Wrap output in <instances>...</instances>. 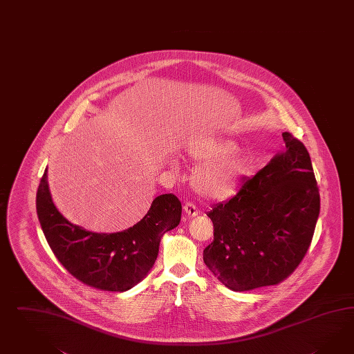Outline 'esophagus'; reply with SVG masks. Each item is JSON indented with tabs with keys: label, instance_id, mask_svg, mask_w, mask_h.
Listing matches in <instances>:
<instances>
[{
	"label": "esophagus",
	"instance_id": "34e87169",
	"mask_svg": "<svg viewBox=\"0 0 354 354\" xmlns=\"http://www.w3.org/2000/svg\"><path fill=\"white\" fill-rule=\"evenodd\" d=\"M184 212L189 216V218H194L198 215V210H197V206L193 203V202H187L184 205Z\"/></svg>",
	"mask_w": 354,
	"mask_h": 354
}]
</instances>
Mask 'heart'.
<instances>
[{"instance_id":"heart-1","label":"heart","mask_w":354,"mask_h":354,"mask_svg":"<svg viewBox=\"0 0 354 354\" xmlns=\"http://www.w3.org/2000/svg\"><path fill=\"white\" fill-rule=\"evenodd\" d=\"M239 144L224 138L193 136L185 140L183 152L200 161L189 178L194 192L210 201L233 197L252 167L249 156L239 154Z\"/></svg>"}]
</instances>
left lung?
I'll return each instance as SVG.
<instances>
[{
  "label": "left lung",
  "instance_id": "1",
  "mask_svg": "<svg viewBox=\"0 0 354 354\" xmlns=\"http://www.w3.org/2000/svg\"><path fill=\"white\" fill-rule=\"evenodd\" d=\"M285 151L230 201L207 212L214 241L203 261L232 291L277 285L306 257L319 215V192L304 144L283 133Z\"/></svg>",
  "mask_w": 354,
  "mask_h": 354
}]
</instances>
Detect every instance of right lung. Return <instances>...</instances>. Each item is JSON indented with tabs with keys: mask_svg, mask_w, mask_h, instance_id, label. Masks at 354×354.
<instances>
[{
	"mask_svg": "<svg viewBox=\"0 0 354 354\" xmlns=\"http://www.w3.org/2000/svg\"><path fill=\"white\" fill-rule=\"evenodd\" d=\"M39 224L60 264L87 286L122 292L143 279L158 255L163 234L178 227L182 203L174 194L153 200L143 219L117 233H94L68 221L48 189V169L36 197Z\"/></svg>",
	"mask_w": 354,
	"mask_h": 354,
	"instance_id": "obj_1",
	"label": "right lung"
}]
</instances>
